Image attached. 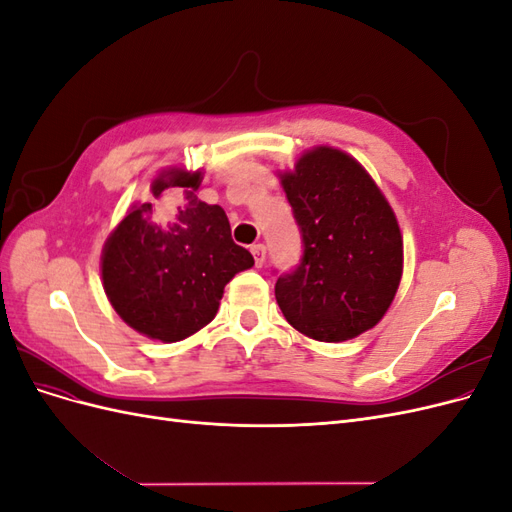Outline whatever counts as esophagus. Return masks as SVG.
<instances>
[{
	"instance_id": "1",
	"label": "esophagus",
	"mask_w": 512,
	"mask_h": 512,
	"mask_svg": "<svg viewBox=\"0 0 512 512\" xmlns=\"http://www.w3.org/2000/svg\"><path fill=\"white\" fill-rule=\"evenodd\" d=\"M252 254H254L256 267H262V265H265V260H267V247H265V245H262V243L252 245Z\"/></svg>"
}]
</instances>
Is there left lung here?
I'll return each instance as SVG.
<instances>
[{
    "instance_id": "left-lung-1",
    "label": "left lung",
    "mask_w": 512,
    "mask_h": 512,
    "mask_svg": "<svg viewBox=\"0 0 512 512\" xmlns=\"http://www.w3.org/2000/svg\"><path fill=\"white\" fill-rule=\"evenodd\" d=\"M303 256L277 277L275 299L294 329L318 342H346L391 307L404 271L395 213L348 153L316 147L282 173Z\"/></svg>"
}]
</instances>
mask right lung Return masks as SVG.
Segmentation results:
<instances>
[{"label":"right lung","instance_id":"add662e5","mask_svg":"<svg viewBox=\"0 0 512 512\" xmlns=\"http://www.w3.org/2000/svg\"><path fill=\"white\" fill-rule=\"evenodd\" d=\"M200 181V170H162L151 183L158 203L134 205L102 250L113 309L128 327L164 344L209 324L224 286L254 267L252 254L232 241L224 209L196 196Z\"/></svg>","mask_w":512,"mask_h":512}]
</instances>
